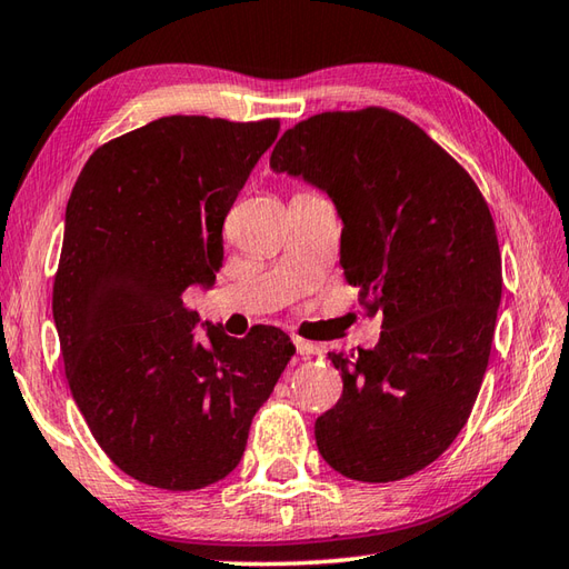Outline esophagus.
<instances>
[{"mask_svg":"<svg viewBox=\"0 0 569 569\" xmlns=\"http://www.w3.org/2000/svg\"><path fill=\"white\" fill-rule=\"evenodd\" d=\"M295 343H297V353H299L301 358H311V356H319V353H321V349H319V346H317L315 341L297 339Z\"/></svg>","mask_w":569,"mask_h":569,"instance_id":"esophagus-1","label":"esophagus"}]
</instances>
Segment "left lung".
Masks as SVG:
<instances>
[{"label":"left lung","instance_id":"obj_1","mask_svg":"<svg viewBox=\"0 0 569 569\" xmlns=\"http://www.w3.org/2000/svg\"><path fill=\"white\" fill-rule=\"evenodd\" d=\"M270 167L331 196L346 280L382 327L376 349L329 353L343 392L315 425L321 457L356 481L410 477L455 442L489 366L503 289L489 203L455 157L386 108L297 122Z\"/></svg>","mask_w":569,"mask_h":569}]
</instances>
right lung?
<instances>
[{"label":"right lung","instance_id":"obj_1","mask_svg":"<svg viewBox=\"0 0 569 569\" xmlns=\"http://www.w3.org/2000/svg\"><path fill=\"white\" fill-rule=\"evenodd\" d=\"M280 120L171 114L98 147L66 206L53 321L66 380L127 477L196 491L238 467L295 343L226 336L183 307L223 262V220Z\"/></svg>","mask_w":569,"mask_h":569}]
</instances>
